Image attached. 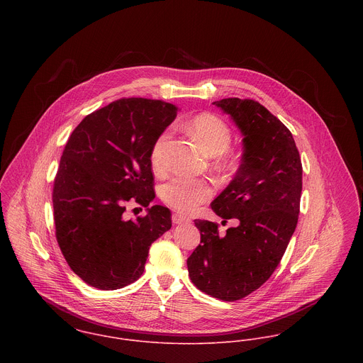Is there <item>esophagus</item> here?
<instances>
[{
    "mask_svg": "<svg viewBox=\"0 0 363 363\" xmlns=\"http://www.w3.org/2000/svg\"><path fill=\"white\" fill-rule=\"evenodd\" d=\"M172 220H173V223L180 225V223H186V222H189L190 219H189V218H186V216H182V215H179V213H174V215L172 216Z\"/></svg>",
    "mask_w": 363,
    "mask_h": 363,
    "instance_id": "1",
    "label": "esophagus"
}]
</instances>
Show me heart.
Returning a JSON list of instances; mask_svg holds the SVG:
<instances>
[{"label":"heart","mask_w":363,"mask_h":363,"mask_svg":"<svg viewBox=\"0 0 363 363\" xmlns=\"http://www.w3.org/2000/svg\"><path fill=\"white\" fill-rule=\"evenodd\" d=\"M187 130L208 156H216V166L219 169H225L230 164L229 159L222 154L228 151L232 143V133L220 117L211 113H201L189 121ZM167 141L169 133L164 131L152 145L151 164L156 173H160L166 167ZM159 196L169 207L182 213H191L212 196V187L206 180L176 176L160 186Z\"/></svg>","instance_id":"1"}]
</instances>
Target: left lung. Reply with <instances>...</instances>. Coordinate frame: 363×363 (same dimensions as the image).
Wrapping results in <instances>:
<instances>
[{
  "instance_id": "left-lung-1",
  "label": "left lung",
  "mask_w": 363,
  "mask_h": 363,
  "mask_svg": "<svg viewBox=\"0 0 363 363\" xmlns=\"http://www.w3.org/2000/svg\"><path fill=\"white\" fill-rule=\"evenodd\" d=\"M229 114L243 140L240 166L212 211L238 226L196 219L201 245L187 259L193 284L220 301H239L272 275L295 232L302 162L291 131L264 106L228 98L213 104Z\"/></svg>"
}]
</instances>
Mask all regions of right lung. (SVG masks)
Wrapping results in <instances>:
<instances>
[{
	"mask_svg": "<svg viewBox=\"0 0 363 363\" xmlns=\"http://www.w3.org/2000/svg\"><path fill=\"white\" fill-rule=\"evenodd\" d=\"M177 107L144 98L120 99L88 114L72 131L52 187L58 246L88 285L114 291L144 272L150 247L172 228L155 199L151 150ZM130 199L147 215L127 221Z\"/></svg>",
	"mask_w": 363,
	"mask_h": 363,
	"instance_id": "add662e5",
	"label": "right lung"
}]
</instances>
